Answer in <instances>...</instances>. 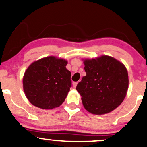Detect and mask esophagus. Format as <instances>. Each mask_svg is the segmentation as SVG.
I'll use <instances>...</instances> for the list:
<instances>
[{"label": "esophagus", "mask_w": 147, "mask_h": 147, "mask_svg": "<svg viewBox=\"0 0 147 147\" xmlns=\"http://www.w3.org/2000/svg\"><path fill=\"white\" fill-rule=\"evenodd\" d=\"M77 84H78V82H73V86H74V88H76V86H77Z\"/></svg>", "instance_id": "obj_1"}]
</instances>
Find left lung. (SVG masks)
Masks as SVG:
<instances>
[{"instance_id": "left-lung-1", "label": "left lung", "mask_w": 147, "mask_h": 147, "mask_svg": "<svg viewBox=\"0 0 147 147\" xmlns=\"http://www.w3.org/2000/svg\"><path fill=\"white\" fill-rule=\"evenodd\" d=\"M86 76L76 86L82 103L88 112L104 114L120 105L128 86V72L123 64L104 55L97 59H86Z\"/></svg>"}]
</instances>
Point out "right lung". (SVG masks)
Returning a JSON list of instances; mask_svg holds the SVG:
<instances>
[{"label": "right lung", "mask_w": 147, "mask_h": 147, "mask_svg": "<svg viewBox=\"0 0 147 147\" xmlns=\"http://www.w3.org/2000/svg\"><path fill=\"white\" fill-rule=\"evenodd\" d=\"M67 62L53 56L33 62L23 77V90L29 101L43 109L59 107L71 87Z\"/></svg>", "instance_id": "1"}]
</instances>
